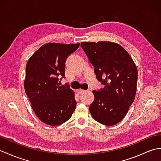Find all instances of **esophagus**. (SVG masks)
<instances>
[{"instance_id":"esophagus-1","label":"esophagus","mask_w":161,"mask_h":161,"mask_svg":"<svg viewBox=\"0 0 161 161\" xmlns=\"http://www.w3.org/2000/svg\"><path fill=\"white\" fill-rule=\"evenodd\" d=\"M77 92H78L79 94H81V93H85V92H86V91L82 90V89H79V90H77Z\"/></svg>"}]
</instances>
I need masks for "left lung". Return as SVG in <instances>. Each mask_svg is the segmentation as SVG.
<instances>
[{"label":"left lung","mask_w":161,"mask_h":161,"mask_svg":"<svg viewBox=\"0 0 161 161\" xmlns=\"http://www.w3.org/2000/svg\"><path fill=\"white\" fill-rule=\"evenodd\" d=\"M81 47L93 64L97 80L104 85L93 91L95 99L89 107L92 117L104 125L118 124L135 99L138 70L134 61L114 42H81Z\"/></svg>","instance_id":"left-lung-1"}]
</instances>
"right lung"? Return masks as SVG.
Wrapping results in <instances>:
<instances>
[{"label": "right lung", "instance_id": "right-lung-1", "mask_svg": "<svg viewBox=\"0 0 161 161\" xmlns=\"http://www.w3.org/2000/svg\"><path fill=\"white\" fill-rule=\"evenodd\" d=\"M80 43H47L41 46L26 65L24 88L31 107L41 121L50 126L63 124L76 108L75 93L59 86L65 77V63Z\"/></svg>", "mask_w": 161, "mask_h": 161}]
</instances>
